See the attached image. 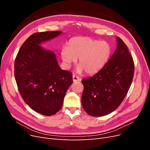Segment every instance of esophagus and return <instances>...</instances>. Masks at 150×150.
Masks as SVG:
<instances>
[{
    "label": "esophagus",
    "mask_w": 150,
    "mask_h": 150,
    "mask_svg": "<svg viewBox=\"0 0 150 150\" xmlns=\"http://www.w3.org/2000/svg\"><path fill=\"white\" fill-rule=\"evenodd\" d=\"M72 79H73V81L74 82H76V81H80V78H79L78 76H77L76 75H73L72 76Z\"/></svg>",
    "instance_id": "obj_1"
}]
</instances>
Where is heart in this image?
Returning a JSON list of instances; mask_svg holds the SVG:
<instances>
[{
	"mask_svg": "<svg viewBox=\"0 0 150 150\" xmlns=\"http://www.w3.org/2000/svg\"><path fill=\"white\" fill-rule=\"evenodd\" d=\"M111 54V47L107 42L78 36L68 40L66 47L61 49V57L68 67L78 59V71L93 74L106 64Z\"/></svg>",
	"mask_w": 150,
	"mask_h": 150,
	"instance_id": "1",
	"label": "heart"
}]
</instances>
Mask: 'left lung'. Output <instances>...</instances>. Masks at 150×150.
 Returning <instances> with one entry per match:
<instances>
[{
    "label": "left lung",
    "mask_w": 150,
    "mask_h": 150,
    "mask_svg": "<svg viewBox=\"0 0 150 150\" xmlns=\"http://www.w3.org/2000/svg\"><path fill=\"white\" fill-rule=\"evenodd\" d=\"M117 48L102 69L89 78L81 80L84 110L94 117L110 114L124 100L132 83L134 64L132 55L121 38Z\"/></svg>",
    "instance_id": "obj_1"
}]
</instances>
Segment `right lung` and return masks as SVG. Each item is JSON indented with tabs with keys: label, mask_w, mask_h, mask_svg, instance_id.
<instances>
[{
	"label": "right lung",
	"mask_w": 150,
	"mask_h": 150,
	"mask_svg": "<svg viewBox=\"0 0 150 150\" xmlns=\"http://www.w3.org/2000/svg\"><path fill=\"white\" fill-rule=\"evenodd\" d=\"M61 33L32 34L21 46L14 62L15 79L22 99L33 110L45 116L54 115L61 110L73 82L71 72L59 66L55 54L39 46Z\"/></svg>",
	"instance_id": "add662e5"
}]
</instances>
